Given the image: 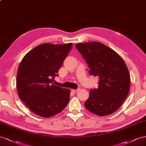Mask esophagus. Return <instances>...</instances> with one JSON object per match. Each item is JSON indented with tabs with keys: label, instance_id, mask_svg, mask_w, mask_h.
Returning <instances> with one entry per match:
<instances>
[{
	"label": "esophagus",
	"instance_id": "1",
	"mask_svg": "<svg viewBox=\"0 0 146 146\" xmlns=\"http://www.w3.org/2000/svg\"><path fill=\"white\" fill-rule=\"evenodd\" d=\"M78 90V89H72V90H71V91H72V92H73V93L76 92Z\"/></svg>",
	"mask_w": 146,
	"mask_h": 146
}]
</instances>
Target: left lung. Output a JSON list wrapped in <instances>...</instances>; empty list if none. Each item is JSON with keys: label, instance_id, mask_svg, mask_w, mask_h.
Segmentation results:
<instances>
[{"label": "left lung", "instance_id": "left-lung-1", "mask_svg": "<svg viewBox=\"0 0 146 146\" xmlns=\"http://www.w3.org/2000/svg\"><path fill=\"white\" fill-rule=\"evenodd\" d=\"M88 65L90 75L97 76V89L90 90L86 109L100 116L113 113L122 105L130 90V77L122 58L99 42L75 45Z\"/></svg>", "mask_w": 146, "mask_h": 146}]
</instances>
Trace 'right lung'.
<instances>
[{
    "instance_id": "right-lung-1",
    "label": "right lung",
    "mask_w": 146,
    "mask_h": 146,
    "mask_svg": "<svg viewBox=\"0 0 146 146\" xmlns=\"http://www.w3.org/2000/svg\"><path fill=\"white\" fill-rule=\"evenodd\" d=\"M72 43H44L25 56L19 65L16 86L21 100L35 114L50 117L67 105L70 90L53 84Z\"/></svg>"
}]
</instances>
